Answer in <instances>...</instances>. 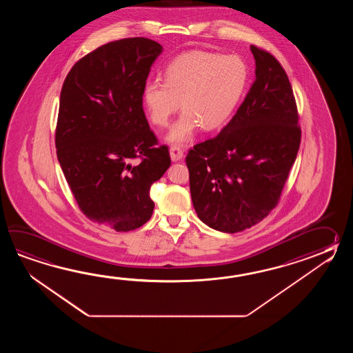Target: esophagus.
Listing matches in <instances>:
<instances>
[{
  "label": "esophagus",
  "instance_id": "obj_1",
  "mask_svg": "<svg viewBox=\"0 0 353 353\" xmlns=\"http://www.w3.org/2000/svg\"><path fill=\"white\" fill-rule=\"evenodd\" d=\"M184 157V151L181 150L180 146H172L170 148V158L173 161H179Z\"/></svg>",
  "mask_w": 353,
  "mask_h": 353
}]
</instances>
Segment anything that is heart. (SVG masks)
<instances>
[{
    "mask_svg": "<svg viewBox=\"0 0 353 353\" xmlns=\"http://www.w3.org/2000/svg\"><path fill=\"white\" fill-rule=\"evenodd\" d=\"M248 70L237 55L194 50L172 60L164 82L145 83L143 102L151 122L164 128L180 107L184 112L166 136L187 143L196 128L214 131L231 119L248 84Z\"/></svg>",
    "mask_w": 353,
    "mask_h": 353,
    "instance_id": "b5f03b06",
    "label": "heart"
}]
</instances>
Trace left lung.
<instances>
[{"label": "left lung", "instance_id": "left-lung-1", "mask_svg": "<svg viewBox=\"0 0 353 353\" xmlns=\"http://www.w3.org/2000/svg\"><path fill=\"white\" fill-rule=\"evenodd\" d=\"M255 82L216 137L188 152L189 187L203 223L241 232L276 207L299 150L301 131L292 84L270 53L251 46Z\"/></svg>", "mask_w": 353, "mask_h": 353}]
</instances>
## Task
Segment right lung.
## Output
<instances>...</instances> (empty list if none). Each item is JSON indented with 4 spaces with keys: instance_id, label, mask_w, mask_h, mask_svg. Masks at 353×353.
Returning a JSON list of instances; mask_svg holds the SVG:
<instances>
[{
    "instance_id": "obj_1",
    "label": "right lung",
    "mask_w": 353,
    "mask_h": 353,
    "mask_svg": "<svg viewBox=\"0 0 353 353\" xmlns=\"http://www.w3.org/2000/svg\"><path fill=\"white\" fill-rule=\"evenodd\" d=\"M161 52L150 39L111 41L78 60L60 92L55 146L61 170L83 213L117 232L150 219L151 184L170 166L143 108V85Z\"/></svg>"
}]
</instances>
